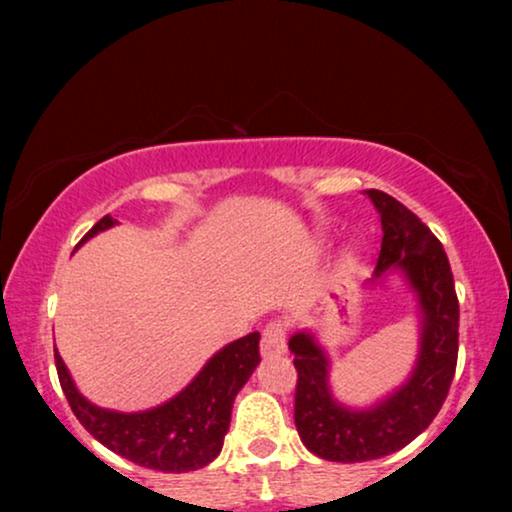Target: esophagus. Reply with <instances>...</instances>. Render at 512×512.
<instances>
[{
    "label": "esophagus",
    "instance_id": "esophagus-1",
    "mask_svg": "<svg viewBox=\"0 0 512 512\" xmlns=\"http://www.w3.org/2000/svg\"><path fill=\"white\" fill-rule=\"evenodd\" d=\"M286 352V340H284V324L272 321L265 326L263 338H261V356L263 359H272V356H282Z\"/></svg>",
    "mask_w": 512,
    "mask_h": 512
}]
</instances>
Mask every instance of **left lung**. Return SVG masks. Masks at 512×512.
Wrapping results in <instances>:
<instances>
[{
  "label": "left lung",
  "instance_id": "obj_1",
  "mask_svg": "<svg viewBox=\"0 0 512 512\" xmlns=\"http://www.w3.org/2000/svg\"><path fill=\"white\" fill-rule=\"evenodd\" d=\"M366 195L382 221V249L366 284L398 275L415 293L419 349L401 387L368 408H352L333 396L331 359L314 333L291 335L298 436L312 454L342 464L387 457L415 440L445 403L459 352V303L443 244L396 198L375 188Z\"/></svg>",
  "mask_w": 512,
  "mask_h": 512
}]
</instances>
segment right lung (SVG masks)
Returning a JSON list of instances; mask_svg holds the SVG:
<instances>
[{
  "label": "right lung",
  "instance_id": "obj_1",
  "mask_svg": "<svg viewBox=\"0 0 512 512\" xmlns=\"http://www.w3.org/2000/svg\"><path fill=\"white\" fill-rule=\"evenodd\" d=\"M111 226H116V219L107 214L76 247ZM258 340L261 335L249 333L230 342L202 366L186 389L142 412H118L90 403L76 389L58 349L55 368L72 412L95 440L137 466L163 473H188L219 457L237 391L247 384L261 361Z\"/></svg>",
  "mask_w": 512,
  "mask_h": 512
}]
</instances>
